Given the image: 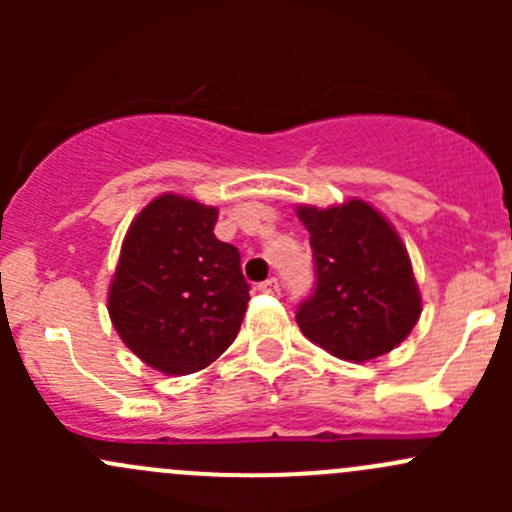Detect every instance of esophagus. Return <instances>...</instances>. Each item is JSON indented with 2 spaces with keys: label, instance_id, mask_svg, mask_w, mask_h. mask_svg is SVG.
I'll use <instances>...</instances> for the list:
<instances>
[{
  "label": "esophagus",
  "instance_id": "34e87169",
  "mask_svg": "<svg viewBox=\"0 0 512 512\" xmlns=\"http://www.w3.org/2000/svg\"><path fill=\"white\" fill-rule=\"evenodd\" d=\"M257 289H260V292H265V294H277V292H280V280H277V277H270V280L260 282Z\"/></svg>",
  "mask_w": 512,
  "mask_h": 512
}]
</instances>
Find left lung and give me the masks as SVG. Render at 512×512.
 I'll return each instance as SVG.
<instances>
[{"instance_id":"8db88e82","label":"left lung","mask_w":512,"mask_h":512,"mask_svg":"<svg viewBox=\"0 0 512 512\" xmlns=\"http://www.w3.org/2000/svg\"><path fill=\"white\" fill-rule=\"evenodd\" d=\"M314 257V292L299 304L304 337L337 359L366 361L399 347L421 317L411 260L389 220L364 200L299 205Z\"/></svg>"}]
</instances>
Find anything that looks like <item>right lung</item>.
I'll use <instances>...</instances> for the list:
<instances>
[{"label": "right lung", "mask_w": 512, "mask_h": 512, "mask_svg": "<svg viewBox=\"0 0 512 512\" xmlns=\"http://www.w3.org/2000/svg\"><path fill=\"white\" fill-rule=\"evenodd\" d=\"M218 208L165 193L126 232L108 314L128 349L163 374L213 364L235 342L250 285L240 252L220 242Z\"/></svg>", "instance_id": "1"}]
</instances>
